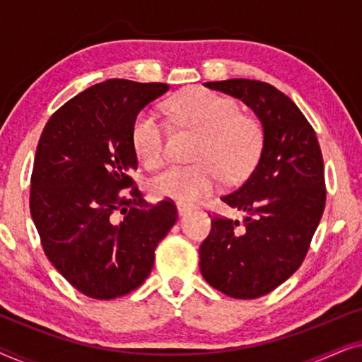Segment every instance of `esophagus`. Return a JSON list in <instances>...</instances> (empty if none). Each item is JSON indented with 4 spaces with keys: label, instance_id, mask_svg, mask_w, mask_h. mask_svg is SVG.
Listing matches in <instances>:
<instances>
[{
    "label": "esophagus",
    "instance_id": "esophagus-1",
    "mask_svg": "<svg viewBox=\"0 0 362 362\" xmlns=\"http://www.w3.org/2000/svg\"><path fill=\"white\" fill-rule=\"evenodd\" d=\"M191 209H192V207L187 206V204H177V212H180V216L187 214V212H189Z\"/></svg>",
    "mask_w": 362,
    "mask_h": 362
}]
</instances>
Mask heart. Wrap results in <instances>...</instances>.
Instances as JSON below:
<instances>
[{
    "mask_svg": "<svg viewBox=\"0 0 362 362\" xmlns=\"http://www.w3.org/2000/svg\"><path fill=\"white\" fill-rule=\"evenodd\" d=\"M170 110L182 127L199 133L192 160L196 165L175 166L151 181L158 197L180 204L199 201L217 186L221 177L237 182L254 170L262 150L259 123L242 115L229 97L192 87L171 98ZM132 143L148 170L166 163V128L155 110H143L132 128Z\"/></svg>",
    "mask_w": 362,
    "mask_h": 362,
    "instance_id": "heart-1",
    "label": "heart"
}]
</instances>
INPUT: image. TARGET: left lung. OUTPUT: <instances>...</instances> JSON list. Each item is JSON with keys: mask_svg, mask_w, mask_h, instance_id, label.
Instances as JSON below:
<instances>
[{"mask_svg": "<svg viewBox=\"0 0 362 362\" xmlns=\"http://www.w3.org/2000/svg\"><path fill=\"white\" fill-rule=\"evenodd\" d=\"M204 86L249 105L262 122L264 145L249 177L221 197L244 221L212 216L199 247L201 274L230 298H259L305 260L325 211L323 155L313 127L279 88L250 78Z\"/></svg>", "mask_w": 362, "mask_h": 362, "instance_id": "left-lung-1", "label": "left lung"}]
</instances>
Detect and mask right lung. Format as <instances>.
<instances>
[{
  "label": "right lung",
  "instance_id": "right-lung-1",
  "mask_svg": "<svg viewBox=\"0 0 362 362\" xmlns=\"http://www.w3.org/2000/svg\"><path fill=\"white\" fill-rule=\"evenodd\" d=\"M166 83L110 78L52 113L39 138L29 209L49 262L74 288L112 300L140 286L175 222L171 199L150 204L133 181L132 128Z\"/></svg>",
  "mask_w": 362,
  "mask_h": 362
}]
</instances>
